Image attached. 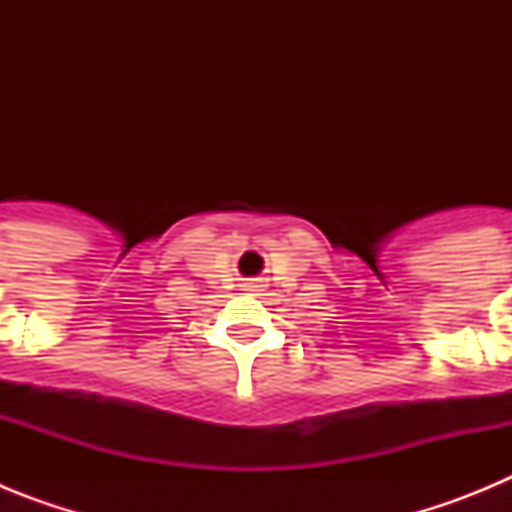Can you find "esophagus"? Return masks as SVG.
<instances>
[{
  "label": "esophagus",
  "instance_id": "esophagus-1",
  "mask_svg": "<svg viewBox=\"0 0 512 512\" xmlns=\"http://www.w3.org/2000/svg\"><path fill=\"white\" fill-rule=\"evenodd\" d=\"M243 287H246V292H251V295H259V292H264L266 284H264V279H248Z\"/></svg>",
  "mask_w": 512,
  "mask_h": 512
}]
</instances>
